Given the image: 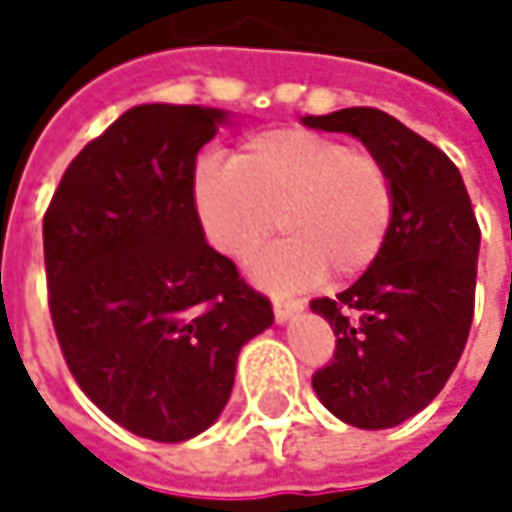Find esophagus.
<instances>
[{
    "label": "esophagus",
    "instance_id": "esophagus-1",
    "mask_svg": "<svg viewBox=\"0 0 512 512\" xmlns=\"http://www.w3.org/2000/svg\"><path fill=\"white\" fill-rule=\"evenodd\" d=\"M299 308H302V305H299V302H293V299H281V296H275V299H272V314H275V320H278V323L290 320Z\"/></svg>",
    "mask_w": 512,
    "mask_h": 512
}]
</instances>
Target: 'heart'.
I'll return each instance as SVG.
<instances>
[{
    "instance_id": "1",
    "label": "heart",
    "mask_w": 512,
    "mask_h": 512,
    "mask_svg": "<svg viewBox=\"0 0 512 512\" xmlns=\"http://www.w3.org/2000/svg\"><path fill=\"white\" fill-rule=\"evenodd\" d=\"M195 207L207 240L246 263L269 240L275 219L287 234L257 257L255 278L278 293L353 278L382 252L394 222V180L370 151L284 127L246 139L231 162L204 159Z\"/></svg>"
}]
</instances>
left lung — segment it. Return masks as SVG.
I'll list each match as a JSON object with an SVG mask.
<instances>
[{
  "label": "left lung",
  "mask_w": 512,
  "mask_h": 512,
  "mask_svg": "<svg viewBox=\"0 0 512 512\" xmlns=\"http://www.w3.org/2000/svg\"><path fill=\"white\" fill-rule=\"evenodd\" d=\"M302 124L353 133L394 180L382 252L335 299H311L335 332V353L311 385L344 424L397 427L445 388L465 350L480 252L474 207L448 154L388 112L353 106Z\"/></svg>",
  "instance_id": "obj_1"
}]
</instances>
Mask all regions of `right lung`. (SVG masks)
<instances>
[{
  "label": "right lung",
  "mask_w": 512,
  "mask_h": 512,
  "mask_svg": "<svg viewBox=\"0 0 512 512\" xmlns=\"http://www.w3.org/2000/svg\"><path fill=\"white\" fill-rule=\"evenodd\" d=\"M225 112H124L61 174L44 213L50 317L85 397L124 430L183 442L225 409L272 305L207 246L195 156Z\"/></svg>",
  "instance_id": "add662e5"
}]
</instances>
